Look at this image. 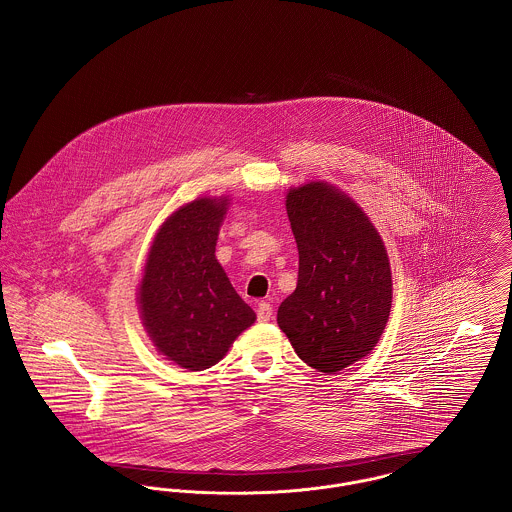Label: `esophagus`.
<instances>
[{
  "label": "esophagus",
  "instance_id": "1",
  "mask_svg": "<svg viewBox=\"0 0 512 512\" xmlns=\"http://www.w3.org/2000/svg\"><path fill=\"white\" fill-rule=\"evenodd\" d=\"M272 317V305L271 303H267V301H261L259 305H257V319L261 321V323H267V321H271Z\"/></svg>",
  "mask_w": 512,
  "mask_h": 512
}]
</instances>
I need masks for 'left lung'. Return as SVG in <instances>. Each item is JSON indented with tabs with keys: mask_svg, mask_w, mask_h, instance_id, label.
<instances>
[{
	"mask_svg": "<svg viewBox=\"0 0 512 512\" xmlns=\"http://www.w3.org/2000/svg\"><path fill=\"white\" fill-rule=\"evenodd\" d=\"M286 211L300 271L276 321L301 360L332 375L365 358L387 327L389 255L365 212L334 185L290 189Z\"/></svg>",
	"mask_w": 512,
	"mask_h": 512,
	"instance_id": "1",
	"label": "left lung"
}]
</instances>
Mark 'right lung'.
<instances>
[{
  "instance_id": "add662e5",
  "label": "right lung",
  "mask_w": 512,
  "mask_h": 512,
  "mask_svg": "<svg viewBox=\"0 0 512 512\" xmlns=\"http://www.w3.org/2000/svg\"><path fill=\"white\" fill-rule=\"evenodd\" d=\"M228 199H195L154 236L139 286L143 327L166 360L203 371L255 323L214 257Z\"/></svg>"
}]
</instances>
